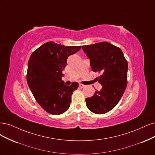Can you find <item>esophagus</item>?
<instances>
[{"instance_id":"34e87169","label":"esophagus","mask_w":155,"mask_h":155,"mask_svg":"<svg viewBox=\"0 0 155 155\" xmlns=\"http://www.w3.org/2000/svg\"><path fill=\"white\" fill-rule=\"evenodd\" d=\"M85 86H84V85H83V84H79V87L81 88V89L85 87Z\"/></svg>"}]
</instances>
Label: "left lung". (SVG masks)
Segmentation results:
<instances>
[{"label": "left lung", "mask_w": 155, "mask_h": 155, "mask_svg": "<svg viewBox=\"0 0 155 155\" xmlns=\"http://www.w3.org/2000/svg\"><path fill=\"white\" fill-rule=\"evenodd\" d=\"M94 72L101 73L98 82L102 89L86 99V106L95 114L111 111L121 99L127 86L128 64L120 49L107 42L83 46Z\"/></svg>", "instance_id": "left-lung-1"}]
</instances>
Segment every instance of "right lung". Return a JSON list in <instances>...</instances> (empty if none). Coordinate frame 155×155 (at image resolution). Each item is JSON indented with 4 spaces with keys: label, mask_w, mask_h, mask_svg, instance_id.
<instances>
[{
    "label": "right lung",
    "mask_w": 155,
    "mask_h": 155,
    "mask_svg": "<svg viewBox=\"0 0 155 155\" xmlns=\"http://www.w3.org/2000/svg\"><path fill=\"white\" fill-rule=\"evenodd\" d=\"M81 49V46H66L48 42L33 52L29 59L28 86L38 104L49 114H62L70 106L71 94L78 84L66 86L62 81V71L68 57Z\"/></svg>",
    "instance_id": "obj_1"
}]
</instances>
